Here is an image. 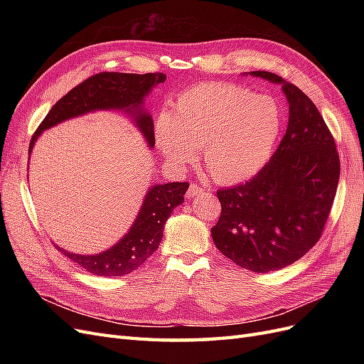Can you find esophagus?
Returning <instances> with one entry per match:
<instances>
[{"mask_svg":"<svg viewBox=\"0 0 364 364\" xmlns=\"http://www.w3.org/2000/svg\"><path fill=\"white\" fill-rule=\"evenodd\" d=\"M202 193H203V188H202L200 185L191 183V185H190V188H188V191H186V197H188V199H193V197L199 196V194H202Z\"/></svg>","mask_w":364,"mask_h":364,"instance_id":"1","label":"esophagus"}]
</instances>
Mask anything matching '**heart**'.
Masks as SVG:
<instances>
[{
  "instance_id": "obj_1",
  "label": "heart",
  "mask_w": 364,
  "mask_h": 364,
  "mask_svg": "<svg viewBox=\"0 0 364 364\" xmlns=\"http://www.w3.org/2000/svg\"><path fill=\"white\" fill-rule=\"evenodd\" d=\"M284 124L281 105L232 83H200L181 92L155 127L159 150L183 168L197 158L218 182L258 173L272 156Z\"/></svg>"
}]
</instances>
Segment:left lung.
I'll list each match as a JSON object with an SVG mask.
<instances>
[{
	"label": "left lung",
	"mask_w": 364,
	"mask_h": 364,
	"mask_svg": "<svg viewBox=\"0 0 364 364\" xmlns=\"http://www.w3.org/2000/svg\"><path fill=\"white\" fill-rule=\"evenodd\" d=\"M250 74L282 85L289 126L255 178L217 191L222 214L211 235L237 266L267 273L290 266L321 240L337 191L340 159L334 136L305 92L278 74Z\"/></svg>",
	"instance_id": "obj_1"
}]
</instances>
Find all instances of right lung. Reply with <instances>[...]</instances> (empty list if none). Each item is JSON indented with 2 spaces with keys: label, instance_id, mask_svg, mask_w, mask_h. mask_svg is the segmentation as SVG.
<instances>
[{
  "label": "right lung",
  "instance_id": "add662e5",
  "mask_svg": "<svg viewBox=\"0 0 364 364\" xmlns=\"http://www.w3.org/2000/svg\"><path fill=\"white\" fill-rule=\"evenodd\" d=\"M165 74H126L98 73L63 95L54 105L30 139L28 151L42 134V130L56 126L65 119L79 117L97 109H124L135 118V124L147 139L149 147L155 146V130L151 117L141 109L144 97L151 87L162 83ZM188 182H171L153 185L146 194L144 203L134 226L115 246L95 255H77L58 247L77 266L98 277H123L144 264L159 247L164 235V225L176 206L183 202Z\"/></svg>",
  "mask_w": 364,
  "mask_h": 364
}]
</instances>
